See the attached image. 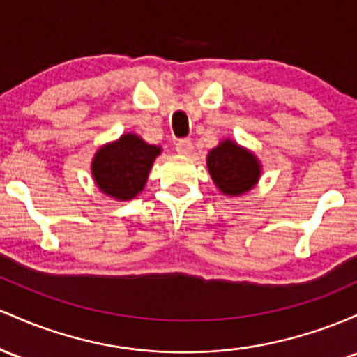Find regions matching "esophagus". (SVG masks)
Segmentation results:
<instances>
[{"instance_id":"1","label":"esophagus","mask_w":357,"mask_h":357,"mask_svg":"<svg viewBox=\"0 0 357 357\" xmlns=\"http://www.w3.org/2000/svg\"><path fill=\"white\" fill-rule=\"evenodd\" d=\"M175 150H177V153L180 155H190L192 151H194V143L187 138L178 139L177 145H175Z\"/></svg>"}]
</instances>
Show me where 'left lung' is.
Here are the masks:
<instances>
[{
	"label": "left lung",
	"instance_id": "1",
	"mask_svg": "<svg viewBox=\"0 0 357 357\" xmlns=\"http://www.w3.org/2000/svg\"><path fill=\"white\" fill-rule=\"evenodd\" d=\"M207 167L215 185L227 195L253 189L259 177L258 160L232 142H222L209 151Z\"/></svg>",
	"mask_w": 357,
	"mask_h": 357
}]
</instances>
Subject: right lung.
Returning <instances> with one entry per match:
<instances>
[{"label":"right lung","instance_id":"add662e5","mask_svg":"<svg viewBox=\"0 0 357 357\" xmlns=\"http://www.w3.org/2000/svg\"><path fill=\"white\" fill-rule=\"evenodd\" d=\"M160 148L136 135H125L96 153L92 175L104 194L119 200L133 199L145 187Z\"/></svg>","mask_w":357,"mask_h":357}]
</instances>
